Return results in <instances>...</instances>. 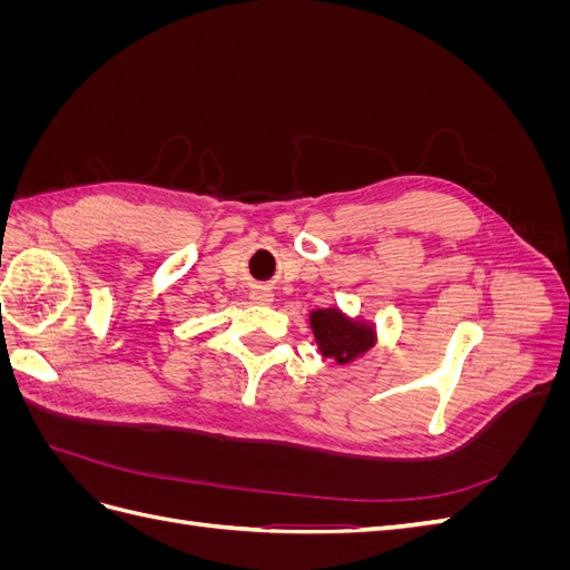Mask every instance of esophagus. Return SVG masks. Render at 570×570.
Masks as SVG:
<instances>
[{
  "label": "esophagus",
  "instance_id": "obj_1",
  "mask_svg": "<svg viewBox=\"0 0 570 570\" xmlns=\"http://www.w3.org/2000/svg\"><path fill=\"white\" fill-rule=\"evenodd\" d=\"M249 299L254 302V304H271L273 302V295H271V289L268 287H252V292H249Z\"/></svg>",
  "mask_w": 570,
  "mask_h": 570
}]
</instances>
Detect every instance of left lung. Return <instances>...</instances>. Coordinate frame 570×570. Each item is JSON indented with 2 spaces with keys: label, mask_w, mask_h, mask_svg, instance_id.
Wrapping results in <instances>:
<instances>
[{
  "label": "left lung",
  "mask_w": 570,
  "mask_h": 570,
  "mask_svg": "<svg viewBox=\"0 0 570 570\" xmlns=\"http://www.w3.org/2000/svg\"><path fill=\"white\" fill-rule=\"evenodd\" d=\"M312 327L323 356H333L340 364H347L356 354L368 352L373 333L364 325L344 318L337 308H318L312 314Z\"/></svg>",
  "instance_id": "8db88e82"
}]
</instances>
